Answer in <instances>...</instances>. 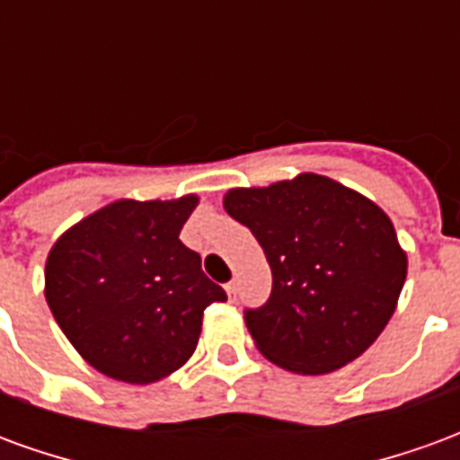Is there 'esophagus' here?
Segmentation results:
<instances>
[{"label": "esophagus", "mask_w": 460, "mask_h": 460, "mask_svg": "<svg viewBox=\"0 0 460 460\" xmlns=\"http://www.w3.org/2000/svg\"><path fill=\"white\" fill-rule=\"evenodd\" d=\"M224 288H226V296H229V300L234 303V300H236V283L231 280V283H226Z\"/></svg>", "instance_id": "1"}]
</instances>
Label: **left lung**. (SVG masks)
Here are the masks:
<instances>
[{
  "label": "left lung",
  "instance_id": "1",
  "mask_svg": "<svg viewBox=\"0 0 460 460\" xmlns=\"http://www.w3.org/2000/svg\"><path fill=\"white\" fill-rule=\"evenodd\" d=\"M224 209L249 226L269 259L270 298L243 318L273 365L328 375L379 338L404 288L406 253L375 201L305 172L229 190Z\"/></svg>",
  "mask_w": 460,
  "mask_h": 460
}]
</instances>
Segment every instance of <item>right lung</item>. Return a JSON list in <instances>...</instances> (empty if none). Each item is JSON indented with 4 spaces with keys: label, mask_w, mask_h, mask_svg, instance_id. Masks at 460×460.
<instances>
[{
    "label": "right lung",
    "mask_w": 460,
    "mask_h": 460,
    "mask_svg": "<svg viewBox=\"0 0 460 460\" xmlns=\"http://www.w3.org/2000/svg\"><path fill=\"white\" fill-rule=\"evenodd\" d=\"M199 199H120L56 241L46 303L78 355L105 376L152 385L197 349L201 315L226 300L180 241Z\"/></svg>",
    "instance_id": "add662e5"
}]
</instances>
